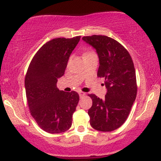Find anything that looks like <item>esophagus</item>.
Segmentation results:
<instances>
[{
	"mask_svg": "<svg viewBox=\"0 0 161 161\" xmlns=\"http://www.w3.org/2000/svg\"><path fill=\"white\" fill-rule=\"evenodd\" d=\"M79 97L82 98V97H84V96H85V93L83 92V91H79Z\"/></svg>",
	"mask_w": 161,
	"mask_h": 161,
	"instance_id": "1",
	"label": "esophagus"
}]
</instances>
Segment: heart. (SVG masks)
<instances>
[{"mask_svg":"<svg viewBox=\"0 0 161 161\" xmlns=\"http://www.w3.org/2000/svg\"><path fill=\"white\" fill-rule=\"evenodd\" d=\"M91 52H92V51H89V52H86V53H85V54H86V53H91Z\"/></svg>","mask_w":161,"mask_h":161,"instance_id":"heart-1","label":"heart"}]
</instances>
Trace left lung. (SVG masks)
<instances>
[{"label":"left lung","mask_w":161,"mask_h":161,"mask_svg":"<svg viewBox=\"0 0 161 161\" xmlns=\"http://www.w3.org/2000/svg\"><path fill=\"white\" fill-rule=\"evenodd\" d=\"M82 40L97 50L99 59L97 76L105 79L104 99L87 94L93 101L88 110L90 124L100 131L118 129L127 119L137 91L135 68L128 50L106 36H84Z\"/></svg>","instance_id":"8db88e82"}]
</instances>
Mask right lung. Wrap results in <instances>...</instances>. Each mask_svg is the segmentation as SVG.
I'll use <instances>...</instances> for the list:
<instances>
[{"label": "right lung", "instance_id": "add662e5", "mask_svg": "<svg viewBox=\"0 0 161 161\" xmlns=\"http://www.w3.org/2000/svg\"><path fill=\"white\" fill-rule=\"evenodd\" d=\"M80 38L49 41L35 54L26 71L25 89L30 114L48 133L64 132L72 125L79 96L76 91H59L56 83L64 74L69 57Z\"/></svg>", "mask_w": 161, "mask_h": 161}]
</instances>
